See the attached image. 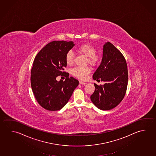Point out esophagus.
<instances>
[{
	"mask_svg": "<svg viewBox=\"0 0 156 156\" xmlns=\"http://www.w3.org/2000/svg\"><path fill=\"white\" fill-rule=\"evenodd\" d=\"M79 83H80V84L85 85L87 83V82H82V81H79Z\"/></svg>",
	"mask_w": 156,
	"mask_h": 156,
	"instance_id": "obj_1",
	"label": "esophagus"
}]
</instances>
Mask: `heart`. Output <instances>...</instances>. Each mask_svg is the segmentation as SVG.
Instances as JSON below:
<instances>
[{
	"label": "heart",
	"mask_w": 156,
	"mask_h": 156,
	"mask_svg": "<svg viewBox=\"0 0 156 156\" xmlns=\"http://www.w3.org/2000/svg\"><path fill=\"white\" fill-rule=\"evenodd\" d=\"M78 52L87 57V63L91 66L98 65L100 60V56L96 52L95 48L89 43H83L79 45L76 48ZM74 54L73 51L69 50L65 55V61L67 65H72L74 62ZM91 69L87 67H77L72 70V74L78 79L84 80L90 74Z\"/></svg>",
	"instance_id": "heart-1"
}]
</instances>
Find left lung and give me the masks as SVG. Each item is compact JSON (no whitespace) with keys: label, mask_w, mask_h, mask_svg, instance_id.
Here are the masks:
<instances>
[{"label":"left lung","mask_w":156,"mask_h":156,"mask_svg":"<svg viewBox=\"0 0 156 156\" xmlns=\"http://www.w3.org/2000/svg\"><path fill=\"white\" fill-rule=\"evenodd\" d=\"M93 78L105 82L100 85L94 83L95 89L90 96L99 109H112L122 101L128 85L127 64L123 54L110 42L104 45L102 62Z\"/></svg>","instance_id":"1"}]
</instances>
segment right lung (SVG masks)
Instances as JSON below:
<instances>
[{"label": "right lung", "instance_id": "add662e5", "mask_svg": "<svg viewBox=\"0 0 156 156\" xmlns=\"http://www.w3.org/2000/svg\"><path fill=\"white\" fill-rule=\"evenodd\" d=\"M73 41H53L37 54L31 69L30 83L38 104L48 111L60 110L66 105L79 81L64 71L67 63L65 55L74 46ZM59 75L66 78L58 82Z\"/></svg>", "mask_w": 156, "mask_h": 156}]
</instances>
